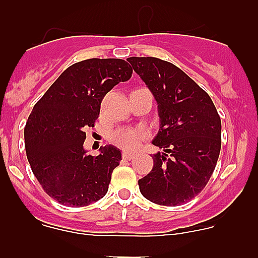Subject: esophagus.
I'll return each instance as SVG.
<instances>
[{
  "label": "esophagus",
  "instance_id": "1",
  "mask_svg": "<svg viewBox=\"0 0 258 258\" xmlns=\"http://www.w3.org/2000/svg\"><path fill=\"white\" fill-rule=\"evenodd\" d=\"M122 157H124V159H126V160H131L132 157H134V154L131 151H124L122 152Z\"/></svg>",
  "mask_w": 258,
  "mask_h": 258
}]
</instances>
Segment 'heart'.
Wrapping results in <instances>:
<instances>
[{
    "instance_id": "heart-1",
    "label": "heart",
    "mask_w": 258,
    "mask_h": 258,
    "mask_svg": "<svg viewBox=\"0 0 258 258\" xmlns=\"http://www.w3.org/2000/svg\"><path fill=\"white\" fill-rule=\"evenodd\" d=\"M145 137L146 133L143 131L127 127V129L116 131L115 133L112 134V140L116 145L122 147V149L133 150L136 149L137 146L140 145L141 141H142Z\"/></svg>"
}]
</instances>
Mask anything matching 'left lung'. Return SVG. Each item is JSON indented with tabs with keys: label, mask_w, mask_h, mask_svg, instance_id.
I'll return each instance as SVG.
<instances>
[{
	"label": "left lung",
	"mask_w": 258,
	"mask_h": 258,
	"mask_svg": "<svg viewBox=\"0 0 258 258\" xmlns=\"http://www.w3.org/2000/svg\"><path fill=\"white\" fill-rule=\"evenodd\" d=\"M127 61L154 95L159 132L151 172L138 181L141 194L159 206L177 207L206 187L221 151V118L211 97L181 68L159 58Z\"/></svg>",
	"instance_id": "left-lung-1"
}]
</instances>
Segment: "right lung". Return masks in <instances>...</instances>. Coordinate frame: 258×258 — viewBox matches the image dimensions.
Wrapping results in <instances>:
<instances>
[{"label": "right lung", "instance_id": "1", "mask_svg": "<svg viewBox=\"0 0 258 258\" xmlns=\"http://www.w3.org/2000/svg\"><path fill=\"white\" fill-rule=\"evenodd\" d=\"M122 59H86L70 66L35 104L24 127L32 172L50 198L85 207L108 191L121 151L112 145L97 156L84 149L85 129L94 126L104 95L132 77Z\"/></svg>", "mask_w": 258, "mask_h": 258}]
</instances>
